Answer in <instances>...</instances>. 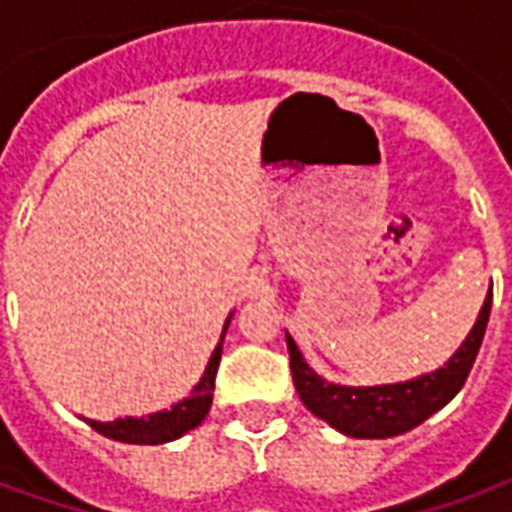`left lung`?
<instances>
[{
    "instance_id": "8db88e82",
    "label": "left lung",
    "mask_w": 512,
    "mask_h": 512,
    "mask_svg": "<svg viewBox=\"0 0 512 512\" xmlns=\"http://www.w3.org/2000/svg\"><path fill=\"white\" fill-rule=\"evenodd\" d=\"M491 315V290L483 301V310L466 334L461 348L444 362V367L425 376L378 386H343L318 376L299 351L296 340L285 334L290 354V373L301 403L334 430L354 439H389L422 425L430 414L450 403L461 392L472 370L477 351L483 345L485 326Z\"/></svg>"
}]
</instances>
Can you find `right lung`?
Segmentation results:
<instances>
[{
  "instance_id": "1",
  "label": "right lung",
  "mask_w": 512,
  "mask_h": 512,
  "mask_svg": "<svg viewBox=\"0 0 512 512\" xmlns=\"http://www.w3.org/2000/svg\"><path fill=\"white\" fill-rule=\"evenodd\" d=\"M233 312L224 321L222 337L213 348L208 365L202 370V378L194 384L189 397H183L180 403L172 408L147 414V417H120L115 422H98V419H84L90 428H95L101 436L115 441H126V444H167V441L180 439L183 433H189L200 425L202 419L208 417L213 403V381H216V370H219V359H222V343L227 326H230Z\"/></svg>"
}]
</instances>
